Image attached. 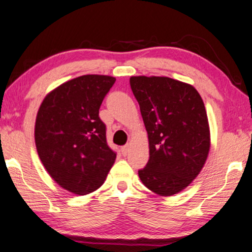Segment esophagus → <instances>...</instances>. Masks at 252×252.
Wrapping results in <instances>:
<instances>
[{"mask_svg": "<svg viewBox=\"0 0 252 252\" xmlns=\"http://www.w3.org/2000/svg\"><path fill=\"white\" fill-rule=\"evenodd\" d=\"M122 154H123V155H126V154H127V152H129V146H123V147H122Z\"/></svg>", "mask_w": 252, "mask_h": 252, "instance_id": "obj_1", "label": "esophagus"}]
</instances>
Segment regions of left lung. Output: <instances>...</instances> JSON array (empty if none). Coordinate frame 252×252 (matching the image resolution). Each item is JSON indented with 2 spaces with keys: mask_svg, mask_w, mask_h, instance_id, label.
I'll return each mask as SVG.
<instances>
[{
  "mask_svg": "<svg viewBox=\"0 0 252 252\" xmlns=\"http://www.w3.org/2000/svg\"><path fill=\"white\" fill-rule=\"evenodd\" d=\"M131 89L148 134L149 160L138 172L154 193L173 196L197 178L207 160L210 130L192 85L168 77L133 76Z\"/></svg>",
  "mask_w": 252,
  "mask_h": 252,
  "instance_id": "left-lung-1",
  "label": "left lung"
}]
</instances>
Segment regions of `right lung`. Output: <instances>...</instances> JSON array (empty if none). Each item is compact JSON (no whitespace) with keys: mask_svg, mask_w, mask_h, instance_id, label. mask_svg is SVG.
<instances>
[{"mask_svg":"<svg viewBox=\"0 0 252 252\" xmlns=\"http://www.w3.org/2000/svg\"><path fill=\"white\" fill-rule=\"evenodd\" d=\"M115 78L86 74L45 96L37 112L35 144L45 170L63 189L78 196L103 186L116 154L107 146L98 113Z\"/></svg>","mask_w":252,"mask_h":252,"instance_id":"right-lung-1","label":"right lung"}]
</instances>
